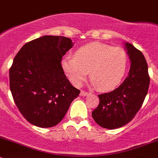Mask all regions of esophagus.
<instances>
[{
	"mask_svg": "<svg viewBox=\"0 0 158 158\" xmlns=\"http://www.w3.org/2000/svg\"><path fill=\"white\" fill-rule=\"evenodd\" d=\"M89 93H87V92H85V91H83V90H82V91L80 92V96H87V95H89Z\"/></svg>",
	"mask_w": 158,
	"mask_h": 158,
	"instance_id": "esophagus-1",
	"label": "esophagus"
}]
</instances>
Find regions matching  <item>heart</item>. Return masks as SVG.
Here are the masks:
<instances>
[{"instance_id":"obj_1","label":"heart","mask_w":158,"mask_h":158,"mask_svg":"<svg viewBox=\"0 0 158 158\" xmlns=\"http://www.w3.org/2000/svg\"><path fill=\"white\" fill-rule=\"evenodd\" d=\"M61 65L73 85L79 86L88 73L93 84L102 91L116 88L126 74L128 56L124 49L99 42L79 48L74 56H65Z\"/></svg>"}]
</instances>
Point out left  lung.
<instances>
[{
    "label": "left lung",
    "mask_w": 158,
    "mask_h": 158,
    "mask_svg": "<svg viewBox=\"0 0 158 158\" xmlns=\"http://www.w3.org/2000/svg\"><path fill=\"white\" fill-rule=\"evenodd\" d=\"M125 48L131 62L129 75L114 90L98 95L99 106L92 113L95 122L106 129H116L131 122L140 110L149 88L150 76L143 55L127 42Z\"/></svg>",
    "instance_id": "8db88e82"
}]
</instances>
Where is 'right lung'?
I'll use <instances>...</instances> for the list:
<instances>
[{"label": "right lung", "instance_id": "add662e5", "mask_svg": "<svg viewBox=\"0 0 158 158\" xmlns=\"http://www.w3.org/2000/svg\"><path fill=\"white\" fill-rule=\"evenodd\" d=\"M73 44L69 38L45 35L22 46L9 71L10 89L26 120L42 128L60 123L79 91L61 65Z\"/></svg>", "mask_w": 158, "mask_h": 158}]
</instances>
